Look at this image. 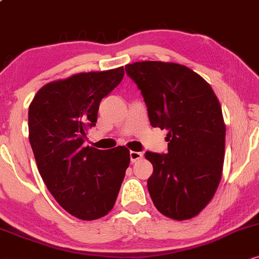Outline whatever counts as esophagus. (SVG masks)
<instances>
[{
    "label": "esophagus",
    "instance_id": "1",
    "mask_svg": "<svg viewBox=\"0 0 259 259\" xmlns=\"http://www.w3.org/2000/svg\"><path fill=\"white\" fill-rule=\"evenodd\" d=\"M130 158H131V161L132 162H136L139 159L143 158V153H139V152H131L130 153Z\"/></svg>",
    "mask_w": 259,
    "mask_h": 259
}]
</instances>
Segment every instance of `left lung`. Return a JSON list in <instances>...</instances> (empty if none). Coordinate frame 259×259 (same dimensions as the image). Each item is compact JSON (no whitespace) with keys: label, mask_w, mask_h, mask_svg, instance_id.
<instances>
[{"label":"left lung","mask_w":259,"mask_h":259,"mask_svg":"<svg viewBox=\"0 0 259 259\" xmlns=\"http://www.w3.org/2000/svg\"><path fill=\"white\" fill-rule=\"evenodd\" d=\"M137 84L150 124L167 130V154L147 152L148 191L165 217L198 215L217 192L225 155L222 106L209 84L188 67L142 61L124 66Z\"/></svg>","instance_id":"8db88e82"}]
</instances>
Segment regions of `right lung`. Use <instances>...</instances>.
I'll list each match as a JSON object with an SVG mask.
<instances>
[{
  "instance_id": "right-lung-1",
  "label": "right lung",
  "mask_w": 259,
  "mask_h": 259,
  "mask_svg": "<svg viewBox=\"0 0 259 259\" xmlns=\"http://www.w3.org/2000/svg\"><path fill=\"white\" fill-rule=\"evenodd\" d=\"M123 67L73 74L39 89L29 106V142L46 187L71 215L105 217L120 192L130 150L84 147L99 104L123 78Z\"/></svg>"
}]
</instances>
